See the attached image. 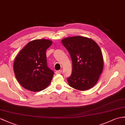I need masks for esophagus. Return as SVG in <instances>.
Returning a JSON list of instances; mask_svg holds the SVG:
<instances>
[{"label":"esophagus","instance_id":"obj_1","mask_svg":"<svg viewBox=\"0 0 125 125\" xmlns=\"http://www.w3.org/2000/svg\"><path fill=\"white\" fill-rule=\"evenodd\" d=\"M62 70H59V71H56V74H60V73H62Z\"/></svg>","mask_w":125,"mask_h":125}]
</instances>
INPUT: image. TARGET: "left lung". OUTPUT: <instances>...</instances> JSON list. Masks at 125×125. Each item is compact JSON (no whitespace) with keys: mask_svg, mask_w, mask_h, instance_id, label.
I'll return each mask as SVG.
<instances>
[{"mask_svg":"<svg viewBox=\"0 0 125 125\" xmlns=\"http://www.w3.org/2000/svg\"><path fill=\"white\" fill-rule=\"evenodd\" d=\"M62 42L72 60V74L67 78L69 85L80 91L89 90L96 84L103 71V58L98 44L81 36L66 38Z\"/></svg>","mask_w":125,"mask_h":125,"instance_id":"left-lung-1","label":"left lung"}]
</instances>
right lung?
Wrapping results in <instances>:
<instances>
[{
	"instance_id": "1",
	"label": "right lung",
	"mask_w": 125,
	"mask_h": 125,
	"mask_svg": "<svg viewBox=\"0 0 125 125\" xmlns=\"http://www.w3.org/2000/svg\"><path fill=\"white\" fill-rule=\"evenodd\" d=\"M52 43L49 40H35L29 42L17 54L14 72L17 80L25 89L41 91L51 83L54 72L47 66L46 50Z\"/></svg>"
}]
</instances>
